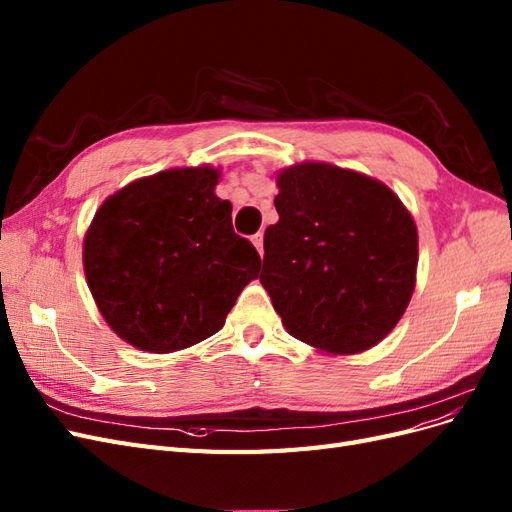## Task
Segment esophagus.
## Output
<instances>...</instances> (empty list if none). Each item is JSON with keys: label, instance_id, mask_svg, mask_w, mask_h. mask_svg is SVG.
<instances>
[{"label": "esophagus", "instance_id": "34e87169", "mask_svg": "<svg viewBox=\"0 0 512 512\" xmlns=\"http://www.w3.org/2000/svg\"><path fill=\"white\" fill-rule=\"evenodd\" d=\"M252 243L256 245V250H258L260 256L265 254V247H262V245H265V235H262V232H256V235L252 237Z\"/></svg>", "mask_w": 512, "mask_h": 512}]
</instances>
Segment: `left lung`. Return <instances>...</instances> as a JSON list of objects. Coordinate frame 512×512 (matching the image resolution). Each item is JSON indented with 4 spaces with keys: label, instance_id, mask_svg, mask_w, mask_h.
Wrapping results in <instances>:
<instances>
[{
    "label": "left lung",
    "instance_id": "obj_1",
    "mask_svg": "<svg viewBox=\"0 0 512 512\" xmlns=\"http://www.w3.org/2000/svg\"><path fill=\"white\" fill-rule=\"evenodd\" d=\"M277 185L260 282L286 331L333 354L376 346L414 290L410 213L380 181L331 164L292 166Z\"/></svg>",
    "mask_w": 512,
    "mask_h": 512
}]
</instances>
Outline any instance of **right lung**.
Masks as SVG:
<instances>
[{
	"mask_svg": "<svg viewBox=\"0 0 512 512\" xmlns=\"http://www.w3.org/2000/svg\"><path fill=\"white\" fill-rule=\"evenodd\" d=\"M215 183L209 166L164 170L98 209L83 245L87 284L128 344L164 354L203 342L258 277L256 247L232 228Z\"/></svg>",
	"mask_w": 512,
	"mask_h": 512,
	"instance_id": "obj_1",
	"label": "right lung"
}]
</instances>
